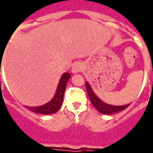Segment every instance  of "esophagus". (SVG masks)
Segmentation results:
<instances>
[{
    "label": "esophagus",
    "mask_w": 153,
    "mask_h": 153,
    "mask_svg": "<svg viewBox=\"0 0 153 153\" xmlns=\"http://www.w3.org/2000/svg\"><path fill=\"white\" fill-rule=\"evenodd\" d=\"M82 69V65L81 62H74L72 66L71 71L73 73H78V72L81 71Z\"/></svg>",
    "instance_id": "34e87169"
}]
</instances>
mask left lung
Returning <instances> with one entry per match:
<instances>
[{"mask_svg": "<svg viewBox=\"0 0 153 153\" xmlns=\"http://www.w3.org/2000/svg\"><path fill=\"white\" fill-rule=\"evenodd\" d=\"M86 90H87V94H88L89 98L91 100V104L95 107L98 112H100L103 114H115L119 111H122L125 109H126L129 105H121V106H117V105H112L105 103L102 101H101L99 98L95 95V94L94 93L91 86L89 85L88 82L86 83Z\"/></svg>", "mask_w": 153, "mask_h": 153, "instance_id": "8db88e82", "label": "left lung"}]
</instances>
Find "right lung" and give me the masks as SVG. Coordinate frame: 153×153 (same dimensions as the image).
Returning a JSON list of instances; mask_svg holds the SVG:
<instances>
[{
	"label": "right lung",
	"instance_id": "1",
	"mask_svg": "<svg viewBox=\"0 0 153 153\" xmlns=\"http://www.w3.org/2000/svg\"><path fill=\"white\" fill-rule=\"evenodd\" d=\"M70 77H71V74L69 73H64L62 74V76L60 79L59 86H58L56 94L51 102H49L48 103H47L44 105H41V106L27 107V108L31 111L38 113V114H45V115L56 113L59 109L62 102H63V95H64L65 89H66L67 83Z\"/></svg>",
	"mask_w": 153,
	"mask_h": 153
}]
</instances>
